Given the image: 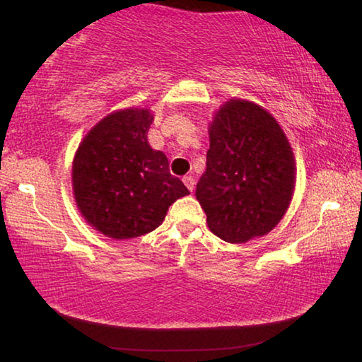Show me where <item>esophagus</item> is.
<instances>
[{"label":"esophagus","instance_id":"34e87169","mask_svg":"<svg viewBox=\"0 0 362 362\" xmlns=\"http://www.w3.org/2000/svg\"><path fill=\"white\" fill-rule=\"evenodd\" d=\"M183 183H185V187L189 189V192H193L196 182H194V179H193L192 175H185V177H183Z\"/></svg>","mask_w":362,"mask_h":362}]
</instances>
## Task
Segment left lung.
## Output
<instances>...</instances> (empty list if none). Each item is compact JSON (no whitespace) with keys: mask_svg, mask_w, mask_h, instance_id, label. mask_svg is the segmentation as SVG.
Listing matches in <instances>:
<instances>
[{"mask_svg":"<svg viewBox=\"0 0 362 362\" xmlns=\"http://www.w3.org/2000/svg\"><path fill=\"white\" fill-rule=\"evenodd\" d=\"M206 173L196 199L209 230L231 244L267 235L284 217L296 188V159L265 108L230 99L209 122Z\"/></svg>","mask_w":362,"mask_h":362,"instance_id":"obj_1","label":"left lung"}]
</instances>
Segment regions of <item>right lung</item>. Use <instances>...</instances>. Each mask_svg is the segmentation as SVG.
Listing matches in <instances>:
<instances>
[{
  "mask_svg": "<svg viewBox=\"0 0 362 362\" xmlns=\"http://www.w3.org/2000/svg\"><path fill=\"white\" fill-rule=\"evenodd\" d=\"M148 108L107 115L86 134L73 158V194L86 222L113 240H131L163 223L169 206L189 194L170 175L166 155L146 134Z\"/></svg>",
  "mask_w": 362,
  "mask_h": 362,
  "instance_id": "right-lung-1",
  "label": "right lung"
}]
</instances>
